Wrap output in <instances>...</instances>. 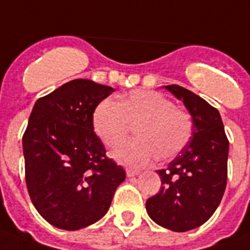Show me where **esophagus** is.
Returning a JSON list of instances; mask_svg holds the SVG:
<instances>
[{"instance_id":"esophagus-1","label":"esophagus","mask_w":250,"mask_h":250,"mask_svg":"<svg viewBox=\"0 0 250 250\" xmlns=\"http://www.w3.org/2000/svg\"><path fill=\"white\" fill-rule=\"evenodd\" d=\"M125 173H127L128 177H133V176H137V174L140 173V171H137V169H132V168H127V169H125Z\"/></svg>"}]
</instances>
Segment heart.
I'll return each instance as SVG.
<instances>
[{
  "mask_svg": "<svg viewBox=\"0 0 250 250\" xmlns=\"http://www.w3.org/2000/svg\"><path fill=\"white\" fill-rule=\"evenodd\" d=\"M93 129L110 149H117L137 127L139 139L114 154L129 167H145L158 157L169 160L188 145L194 132L188 111L174 106L157 91L137 90L121 101L105 99L93 111Z\"/></svg>",
  "mask_w": 250,
  "mask_h": 250,
  "instance_id": "heart-1",
  "label": "heart"
}]
</instances>
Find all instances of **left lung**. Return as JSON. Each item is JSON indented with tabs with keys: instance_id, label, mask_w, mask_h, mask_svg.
<instances>
[{
	"instance_id": "obj_1",
	"label": "left lung",
	"mask_w": 250,
	"mask_h": 250,
	"mask_svg": "<svg viewBox=\"0 0 250 250\" xmlns=\"http://www.w3.org/2000/svg\"><path fill=\"white\" fill-rule=\"evenodd\" d=\"M194 121L188 144L166 169H159L158 194L146 200V210L159 226L185 232L209 220L224 196L227 182L229 140L216 107L177 84L164 86Z\"/></svg>"
}]
</instances>
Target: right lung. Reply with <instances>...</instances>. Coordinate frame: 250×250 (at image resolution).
I'll return each instance as SVG.
<instances>
[{"label": "right lung", "mask_w": 250, "mask_h": 250, "mask_svg": "<svg viewBox=\"0 0 250 250\" xmlns=\"http://www.w3.org/2000/svg\"><path fill=\"white\" fill-rule=\"evenodd\" d=\"M114 88L73 79L36 101L23 136L30 200L52 226L74 231L106 214L125 171L106 157L93 111Z\"/></svg>", "instance_id": "obj_1"}]
</instances>
